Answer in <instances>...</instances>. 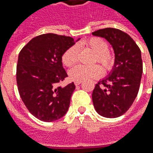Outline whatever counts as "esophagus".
I'll use <instances>...</instances> for the list:
<instances>
[{"mask_svg": "<svg viewBox=\"0 0 153 153\" xmlns=\"http://www.w3.org/2000/svg\"><path fill=\"white\" fill-rule=\"evenodd\" d=\"M81 82H78V81H77V82H75V85L76 86L80 85V84H81Z\"/></svg>", "mask_w": 153, "mask_h": 153, "instance_id": "esophagus-1", "label": "esophagus"}]
</instances>
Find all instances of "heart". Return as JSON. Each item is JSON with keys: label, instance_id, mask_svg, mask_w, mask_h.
<instances>
[{"label": "heart", "instance_id": "heart-1", "mask_svg": "<svg viewBox=\"0 0 153 153\" xmlns=\"http://www.w3.org/2000/svg\"><path fill=\"white\" fill-rule=\"evenodd\" d=\"M94 53V61L101 64L105 71H111L114 66L115 60L113 56L108 52V44L102 39L99 37H91L83 42ZM78 60V48L76 45L71 46L64 53L62 56V63L65 66H72ZM103 75V69L99 65H79L72 68L69 76L70 78L75 82H82L86 80L96 79Z\"/></svg>", "mask_w": 153, "mask_h": 153}]
</instances>
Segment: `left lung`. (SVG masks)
<instances>
[{"mask_svg":"<svg viewBox=\"0 0 153 153\" xmlns=\"http://www.w3.org/2000/svg\"><path fill=\"white\" fill-rule=\"evenodd\" d=\"M111 45L115 64L109 75L98 82L92 94L95 111L105 117L124 114L137 96L143 72L141 52L127 33L105 28L92 33Z\"/></svg>","mask_w":153,"mask_h":153,"instance_id":"left-lung-1","label":"left lung"}]
</instances>
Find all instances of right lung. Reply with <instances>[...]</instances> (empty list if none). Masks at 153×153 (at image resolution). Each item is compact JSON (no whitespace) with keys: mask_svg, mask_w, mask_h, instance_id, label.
Returning <instances> with one entry per match:
<instances>
[{"mask_svg":"<svg viewBox=\"0 0 153 153\" xmlns=\"http://www.w3.org/2000/svg\"><path fill=\"white\" fill-rule=\"evenodd\" d=\"M74 44L72 37L48 33L31 39L19 54V93L29 111L39 120L53 122L67 112L76 86L74 82L65 87L57 84L67 76L62 56Z\"/></svg>","mask_w":153,"mask_h":153,"instance_id":"1","label":"right lung"}]
</instances>
